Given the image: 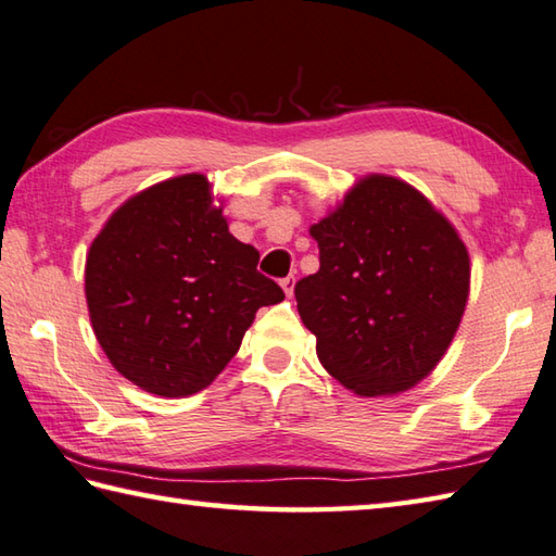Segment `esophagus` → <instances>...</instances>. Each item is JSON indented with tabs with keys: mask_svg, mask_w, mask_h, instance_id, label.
<instances>
[{
	"mask_svg": "<svg viewBox=\"0 0 556 556\" xmlns=\"http://www.w3.org/2000/svg\"><path fill=\"white\" fill-rule=\"evenodd\" d=\"M280 288L286 290L288 298H292V292H294V276H286V278H282V280H280Z\"/></svg>",
	"mask_w": 556,
	"mask_h": 556,
	"instance_id": "1",
	"label": "esophagus"
}]
</instances>
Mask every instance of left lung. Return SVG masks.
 Returning a JSON list of instances; mask_svg holds the SVG:
<instances>
[{
	"label": "left lung",
	"instance_id": "obj_1",
	"mask_svg": "<svg viewBox=\"0 0 556 556\" xmlns=\"http://www.w3.org/2000/svg\"><path fill=\"white\" fill-rule=\"evenodd\" d=\"M309 235L321 266L294 298L324 369L365 399L429 377L470 294L468 247L446 215L413 185L374 173Z\"/></svg>",
	"mask_w": 556,
	"mask_h": 556
}]
</instances>
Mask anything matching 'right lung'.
I'll list each match as a JSON object with an SVG mask.
<instances>
[{
	"label": "right lung",
	"instance_id": "right-lung-1",
	"mask_svg": "<svg viewBox=\"0 0 556 556\" xmlns=\"http://www.w3.org/2000/svg\"><path fill=\"white\" fill-rule=\"evenodd\" d=\"M235 240L206 175L169 177L110 215L86 256L93 333L124 379L161 399L228 367L258 307L286 294Z\"/></svg>",
	"mask_w": 556,
	"mask_h": 556
}]
</instances>
